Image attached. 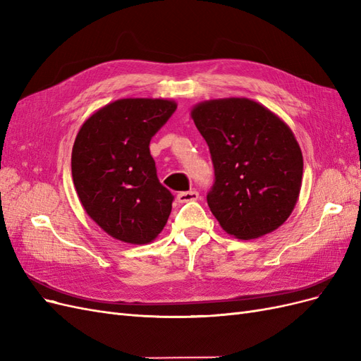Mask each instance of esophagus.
Segmentation results:
<instances>
[{
	"instance_id": "34e87169",
	"label": "esophagus",
	"mask_w": 361,
	"mask_h": 361,
	"mask_svg": "<svg viewBox=\"0 0 361 361\" xmlns=\"http://www.w3.org/2000/svg\"><path fill=\"white\" fill-rule=\"evenodd\" d=\"M178 202L179 203H188V202H195L199 200V192L197 191H183L178 194Z\"/></svg>"
}]
</instances>
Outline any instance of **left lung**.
Listing matches in <instances>:
<instances>
[{
	"mask_svg": "<svg viewBox=\"0 0 361 361\" xmlns=\"http://www.w3.org/2000/svg\"><path fill=\"white\" fill-rule=\"evenodd\" d=\"M206 140L215 183L207 204L223 231L238 239L274 232L297 204L302 154L292 129L248 97H224L192 106Z\"/></svg>",
	"mask_w": 361,
	"mask_h": 361,
	"instance_id": "left-lung-1",
	"label": "left lung"
}]
</instances>
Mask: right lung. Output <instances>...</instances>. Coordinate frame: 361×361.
<instances>
[{
	"label": "right lung",
	"mask_w": 361,
	"mask_h": 361,
	"mask_svg": "<svg viewBox=\"0 0 361 361\" xmlns=\"http://www.w3.org/2000/svg\"><path fill=\"white\" fill-rule=\"evenodd\" d=\"M171 99L126 97L85 120L72 149V178L80 202L105 233L149 244L171 212V192L157 176L149 145L176 111Z\"/></svg>",
	"instance_id": "add662e5"
}]
</instances>
